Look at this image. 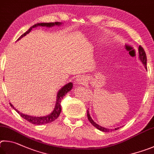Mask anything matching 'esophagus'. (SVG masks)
<instances>
[{
	"mask_svg": "<svg viewBox=\"0 0 154 154\" xmlns=\"http://www.w3.org/2000/svg\"><path fill=\"white\" fill-rule=\"evenodd\" d=\"M86 82V79L84 76H79L77 78L76 83L78 85H85Z\"/></svg>",
	"mask_w": 154,
	"mask_h": 154,
	"instance_id": "esophagus-1",
	"label": "esophagus"
}]
</instances>
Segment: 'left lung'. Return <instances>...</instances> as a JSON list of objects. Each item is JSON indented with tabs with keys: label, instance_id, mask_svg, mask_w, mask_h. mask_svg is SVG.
<instances>
[{
	"label": "left lung",
	"instance_id": "left-lung-1",
	"mask_svg": "<svg viewBox=\"0 0 154 154\" xmlns=\"http://www.w3.org/2000/svg\"><path fill=\"white\" fill-rule=\"evenodd\" d=\"M139 57L140 59V60L143 63L144 66L145 67V69H147V66H146V64H147V56H146V54H145V51L143 49V48L141 46H139ZM87 117H88V119L89 120V122L92 124V125L95 126V128H97V129H99V131H101L103 132H109L110 131H112V129H109V128H103L102 127V126H99L97 124H96L95 122H94L93 120L92 119V118L91 117L90 114H89V112H88V110H87ZM118 129H119V127L115 128V130H118Z\"/></svg>",
	"mask_w": 154,
	"mask_h": 154
}]
</instances>
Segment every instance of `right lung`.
I'll return each instance as SVG.
<instances>
[{
    "label": "right lung",
    "instance_id": "right-lung-1",
    "mask_svg": "<svg viewBox=\"0 0 154 154\" xmlns=\"http://www.w3.org/2000/svg\"><path fill=\"white\" fill-rule=\"evenodd\" d=\"M61 25V23L60 22H53V23H38L34 25L33 26H32L30 28H29L28 31L26 32L25 33L23 34L19 38L18 40L21 39V38H23V36H25L26 34H28L29 32H30L32 28H36V27L38 26H42V27H47V28H51V27L55 26H60ZM73 87V83L72 82H69L66 84L63 87H62L60 90L58 91L57 95V99H56V103H55V108H54L53 111L50 114H48L47 116H40V117H38V116H29L27 114H22L18 111L17 109H16L13 106V105L10 103L11 106L13 107V108L14 109L16 112H17L19 114H20L21 117L24 119L26 120L27 121H28L29 122H30L33 125H44V124H47V123H50L53 122L54 120H55L57 118L59 117V114H60L61 111V99H63V97L66 95L67 93H68L69 91L72 90Z\"/></svg>",
    "mask_w": 154,
    "mask_h": 154
}]
</instances>
